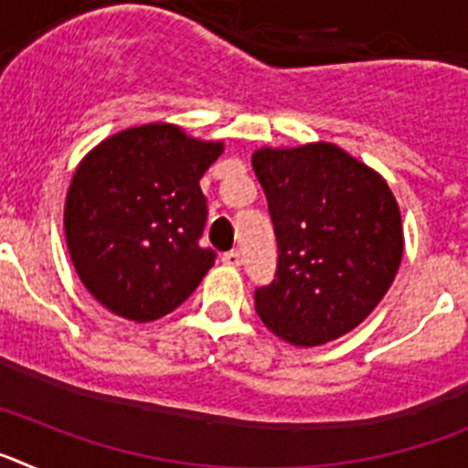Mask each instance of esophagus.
I'll return each mask as SVG.
<instances>
[{"instance_id":"1","label":"esophagus","mask_w":468,"mask_h":468,"mask_svg":"<svg viewBox=\"0 0 468 468\" xmlns=\"http://www.w3.org/2000/svg\"><path fill=\"white\" fill-rule=\"evenodd\" d=\"M222 262L229 264V267H239V264H241V253H239V250H227V253L222 255Z\"/></svg>"}]
</instances>
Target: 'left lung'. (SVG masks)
Returning a JSON list of instances; mask_svg holds the SVG:
<instances>
[{
    "mask_svg": "<svg viewBox=\"0 0 468 468\" xmlns=\"http://www.w3.org/2000/svg\"><path fill=\"white\" fill-rule=\"evenodd\" d=\"M253 168L276 234L274 281L255 288L262 324L295 346L356 328L388 291L403 255L394 194L328 143L260 150Z\"/></svg>",
    "mask_w": 468,
    "mask_h": 468,
    "instance_id": "obj_1",
    "label": "left lung"
}]
</instances>
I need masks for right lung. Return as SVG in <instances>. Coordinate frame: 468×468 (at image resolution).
<instances>
[{"instance_id": "add662e5", "label": "right lung", "mask_w": 468, "mask_h": 468, "mask_svg": "<svg viewBox=\"0 0 468 468\" xmlns=\"http://www.w3.org/2000/svg\"><path fill=\"white\" fill-rule=\"evenodd\" d=\"M220 152V143L150 123L86 154L65 201V237L74 270L102 307L154 321L197 291L218 258L201 246L208 201L198 180Z\"/></svg>"}]
</instances>
